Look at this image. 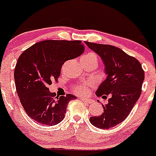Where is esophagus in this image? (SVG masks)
<instances>
[{
    "label": "esophagus",
    "mask_w": 156,
    "mask_h": 156,
    "mask_svg": "<svg viewBox=\"0 0 156 156\" xmlns=\"http://www.w3.org/2000/svg\"><path fill=\"white\" fill-rule=\"evenodd\" d=\"M81 100H83V101H84V103H88V104H90V103H94V100H91V99H89V98H81Z\"/></svg>",
    "instance_id": "obj_1"
}]
</instances>
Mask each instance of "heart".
I'll list each match as a JSON object with an SVG mask.
<instances>
[{"label":"heart","instance_id":"b5f03b06","mask_svg":"<svg viewBox=\"0 0 156 156\" xmlns=\"http://www.w3.org/2000/svg\"><path fill=\"white\" fill-rule=\"evenodd\" d=\"M82 57L87 58V59H96V60L97 61V55L94 53H87V54L84 55ZM89 87H90V84H79V85H77L76 87H74V91H75L76 94H80V95H86V94L88 93Z\"/></svg>","mask_w":156,"mask_h":156}]
</instances>
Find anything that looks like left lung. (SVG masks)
<instances>
[{
	"mask_svg": "<svg viewBox=\"0 0 156 156\" xmlns=\"http://www.w3.org/2000/svg\"><path fill=\"white\" fill-rule=\"evenodd\" d=\"M90 50L101 58L106 78L96 91L97 97L106 98L100 115L90 118V122L100 129H108L127 119L141 94L144 71L134 57L120 48L108 44L85 42Z\"/></svg>",
	"mask_w": 156,
	"mask_h": 156,
	"instance_id": "left-lung-1",
	"label": "left lung"
}]
</instances>
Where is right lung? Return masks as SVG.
<instances>
[{
    "label": "right lung",
    "instance_id": "obj_1",
    "mask_svg": "<svg viewBox=\"0 0 156 156\" xmlns=\"http://www.w3.org/2000/svg\"><path fill=\"white\" fill-rule=\"evenodd\" d=\"M84 52L81 41L48 40L25 50L14 70L16 88L21 104L31 119L44 125L60 123L65 117L72 94L55 97L49 90L53 80H57L66 61Z\"/></svg>",
    "mask_w": 156,
    "mask_h": 156
}]
</instances>
